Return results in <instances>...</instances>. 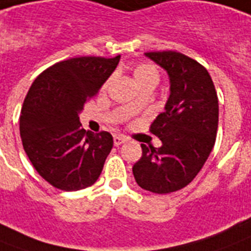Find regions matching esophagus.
I'll return each instance as SVG.
<instances>
[{
  "label": "esophagus",
  "instance_id": "34e87169",
  "mask_svg": "<svg viewBox=\"0 0 251 251\" xmlns=\"http://www.w3.org/2000/svg\"><path fill=\"white\" fill-rule=\"evenodd\" d=\"M126 140H127V139H126L125 136H122V135H115V136H113V144H115L116 147H119V145L124 144Z\"/></svg>",
  "mask_w": 251,
  "mask_h": 251
}]
</instances>
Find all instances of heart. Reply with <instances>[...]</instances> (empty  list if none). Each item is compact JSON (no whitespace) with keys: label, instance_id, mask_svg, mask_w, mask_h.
<instances>
[{"label":"heart","instance_id":"obj_1","mask_svg":"<svg viewBox=\"0 0 251 251\" xmlns=\"http://www.w3.org/2000/svg\"><path fill=\"white\" fill-rule=\"evenodd\" d=\"M134 80L135 83L138 84V86L142 89L145 86H149V88H153L154 89L157 84L159 83V79H161V75H159V71H158L157 67L153 64H140L134 69ZM108 85V81L104 84V88ZM136 108V102H131L127 104V113L134 112Z\"/></svg>","mask_w":251,"mask_h":251}]
</instances>
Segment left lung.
Segmentation results:
<instances>
[{"mask_svg": "<svg viewBox=\"0 0 251 251\" xmlns=\"http://www.w3.org/2000/svg\"><path fill=\"white\" fill-rule=\"evenodd\" d=\"M170 77L165 112L151 125L161 139L154 148L142 144V158L132 167L136 182L155 194L177 191L199 174L216 143L218 98L207 69L176 50L147 52Z\"/></svg>", "mask_w": 251, "mask_h": 251, "instance_id": "1", "label": "left lung"}]
</instances>
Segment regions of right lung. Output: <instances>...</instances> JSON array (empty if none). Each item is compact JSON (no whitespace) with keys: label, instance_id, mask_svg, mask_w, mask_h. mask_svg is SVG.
Instances as JSON below:
<instances>
[{"label":"right lung","instance_id":"add662e5","mask_svg":"<svg viewBox=\"0 0 251 251\" xmlns=\"http://www.w3.org/2000/svg\"><path fill=\"white\" fill-rule=\"evenodd\" d=\"M113 58L84 56L61 61L34 80L20 113V136L37 172L56 189L93 185L113 147L107 131L81 129L79 113L119 65Z\"/></svg>","mask_w":251,"mask_h":251}]
</instances>
